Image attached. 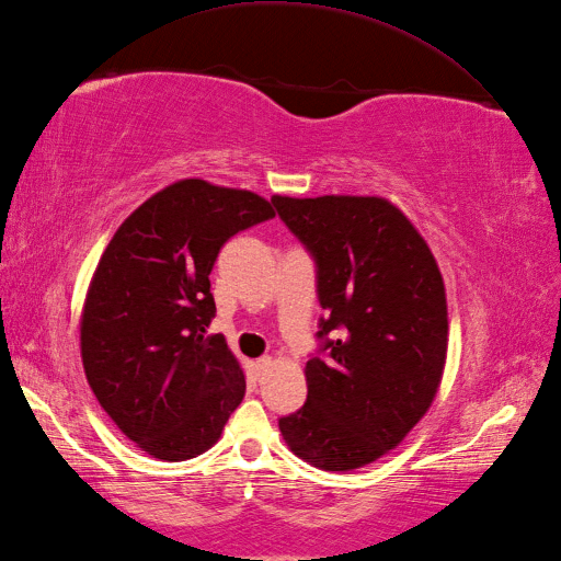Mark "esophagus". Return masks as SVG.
I'll return each mask as SVG.
<instances>
[{"label":"esophagus","mask_w":561,"mask_h":561,"mask_svg":"<svg viewBox=\"0 0 561 561\" xmlns=\"http://www.w3.org/2000/svg\"><path fill=\"white\" fill-rule=\"evenodd\" d=\"M271 366H273V359H271V357H262V359H256V371H259V376H264Z\"/></svg>","instance_id":"obj_1"}]
</instances>
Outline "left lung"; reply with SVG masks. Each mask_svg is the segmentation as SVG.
Here are the masks:
<instances>
[{
  "instance_id": "1",
  "label": "left lung",
  "mask_w": 561,
  "mask_h": 561,
  "mask_svg": "<svg viewBox=\"0 0 561 561\" xmlns=\"http://www.w3.org/2000/svg\"><path fill=\"white\" fill-rule=\"evenodd\" d=\"M317 262L321 352L305 366L307 402L278 428L323 471H352L404 440L440 388L447 299L412 221L383 197H271ZM335 334V339H328Z\"/></svg>"
}]
</instances>
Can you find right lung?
<instances>
[{
    "mask_svg": "<svg viewBox=\"0 0 561 561\" xmlns=\"http://www.w3.org/2000/svg\"><path fill=\"white\" fill-rule=\"evenodd\" d=\"M276 216L250 190L185 178L142 202L100 259L80 317L94 398L147 455L209 449L244 398V374L216 317L209 273L240 230Z\"/></svg>",
    "mask_w": 561,
    "mask_h": 561,
    "instance_id": "add662e5",
    "label": "right lung"
}]
</instances>
